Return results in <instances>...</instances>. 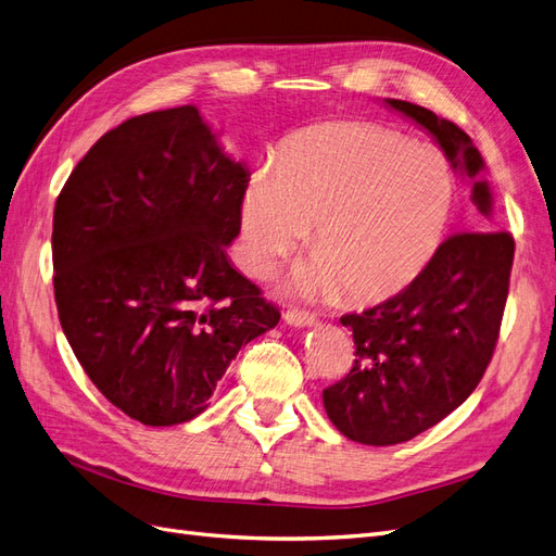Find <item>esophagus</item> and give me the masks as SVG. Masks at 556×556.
Wrapping results in <instances>:
<instances>
[{"label":"esophagus","mask_w":556,"mask_h":556,"mask_svg":"<svg viewBox=\"0 0 556 556\" xmlns=\"http://www.w3.org/2000/svg\"><path fill=\"white\" fill-rule=\"evenodd\" d=\"M285 323L292 327H313V325H317V317L306 311H288L285 313Z\"/></svg>","instance_id":"esophagus-1"}]
</instances>
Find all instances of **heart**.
I'll return each instance as SVG.
<instances>
[{"label":"heart","mask_w":556,"mask_h":556,"mask_svg":"<svg viewBox=\"0 0 556 556\" xmlns=\"http://www.w3.org/2000/svg\"><path fill=\"white\" fill-rule=\"evenodd\" d=\"M457 201L443 150L376 123H325L282 146L276 169L250 178L241 257L252 276L313 231L317 257L292 271L304 296L380 301L410 285L439 252Z\"/></svg>","instance_id":"heart-1"}]
</instances>
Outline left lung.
I'll return each mask as SVG.
<instances>
[{"mask_svg": "<svg viewBox=\"0 0 556 556\" xmlns=\"http://www.w3.org/2000/svg\"><path fill=\"white\" fill-rule=\"evenodd\" d=\"M384 104L425 127L470 201L492 215L484 162L468 134L433 111L401 99ZM515 241L508 231H462L406 290L364 313L341 317L352 329L355 364L323 392L333 427L364 445H396L439 425L476 390L490 366L508 299Z\"/></svg>", "mask_w": 556, "mask_h": 556, "instance_id": "8db88e82", "label": "left lung"}]
</instances>
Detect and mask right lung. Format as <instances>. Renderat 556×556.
Returning a JSON list of instances; mask_svg holds the SVG:
<instances>
[{"label": "right lung", "mask_w": 556, "mask_h": 556, "mask_svg": "<svg viewBox=\"0 0 556 556\" xmlns=\"http://www.w3.org/2000/svg\"><path fill=\"white\" fill-rule=\"evenodd\" d=\"M248 180L199 109L178 106L106 131L55 201L62 331L97 390L141 425L204 413L241 345L278 325L227 257Z\"/></svg>", "instance_id": "obj_1"}]
</instances>
